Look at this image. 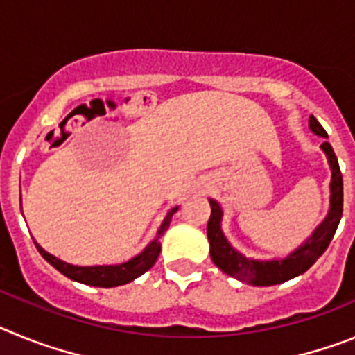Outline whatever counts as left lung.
<instances>
[{
  "instance_id": "1",
  "label": "left lung",
  "mask_w": 355,
  "mask_h": 355,
  "mask_svg": "<svg viewBox=\"0 0 355 355\" xmlns=\"http://www.w3.org/2000/svg\"><path fill=\"white\" fill-rule=\"evenodd\" d=\"M309 128L318 137H327L325 130L322 128L315 117H309ZM322 150L325 153L331 165V208H329L325 220L315 229V233L304 241L299 249H295L290 256L284 259H272V261H258V259H249L243 254L238 252L234 247H231L225 240L220 229L222 209L218 202L209 199L211 206V216L208 220V240H209V256L213 263L220 268L224 274L238 279L241 283H249L254 286H272V284L284 283L304 272L316 261V259L325 252V249L331 243L332 236L336 233L338 224H340L341 213H343V178H341L338 158L332 150L331 144H322Z\"/></svg>"
}]
</instances>
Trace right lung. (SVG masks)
<instances>
[{
    "instance_id": "obj_1",
    "label": "right lung",
    "mask_w": 355,
    "mask_h": 355,
    "mask_svg": "<svg viewBox=\"0 0 355 355\" xmlns=\"http://www.w3.org/2000/svg\"><path fill=\"white\" fill-rule=\"evenodd\" d=\"M175 211H178V208H172L171 211L167 213L165 220L162 222L158 233H156V238L150 241L149 245H147L139 256H135V258H131L130 261L121 263V265L76 266V265H71V263L62 261V259L55 258L53 254L46 252V250H44L37 241H35V247L40 252V256H42L49 265L55 266L56 270L60 272V274H64L65 277L72 279V281H76V283L89 284V286H97V288L121 286V284L131 283L133 279L146 274L150 266L155 265L156 259H158L159 256V250H162L159 238H162V234L168 229V225H171V220H172V215H174Z\"/></svg>"
}]
</instances>
